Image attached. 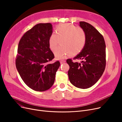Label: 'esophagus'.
<instances>
[{
  "label": "esophagus",
  "mask_w": 122,
  "mask_h": 122,
  "mask_svg": "<svg viewBox=\"0 0 122 122\" xmlns=\"http://www.w3.org/2000/svg\"><path fill=\"white\" fill-rule=\"evenodd\" d=\"M65 62H66V61H65V60H61L60 61V63L61 64H63V63H65Z\"/></svg>",
  "instance_id": "1"
}]
</instances>
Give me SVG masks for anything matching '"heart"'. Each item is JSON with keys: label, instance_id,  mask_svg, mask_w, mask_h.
I'll return each mask as SVG.
<instances>
[{"label": "heart", "instance_id": "obj_1", "mask_svg": "<svg viewBox=\"0 0 122 122\" xmlns=\"http://www.w3.org/2000/svg\"><path fill=\"white\" fill-rule=\"evenodd\" d=\"M56 34H51L48 39L50 49L54 51L61 41L62 46L54 51L57 59L63 58L71 54L76 55L81 53L86 42V34L84 29L70 24H62L56 28Z\"/></svg>", "mask_w": 122, "mask_h": 122}]
</instances>
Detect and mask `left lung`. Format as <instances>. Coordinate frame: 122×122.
I'll list each match as a JSON object with an SVG mask.
<instances>
[{"mask_svg": "<svg viewBox=\"0 0 122 122\" xmlns=\"http://www.w3.org/2000/svg\"><path fill=\"white\" fill-rule=\"evenodd\" d=\"M80 25L86 34V42L81 52L74 59H81V63L66 62L70 82L75 86L86 89L97 82L103 74L106 66V46L103 36L91 24L80 22Z\"/></svg>", "mask_w": 122, "mask_h": 122, "instance_id": "obj_1", "label": "left lung"}]
</instances>
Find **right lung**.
Instances as JSON below:
<instances>
[{
    "instance_id": "1",
    "label": "right lung",
    "mask_w": 122,
    "mask_h": 122,
    "mask_svg": "<svg viewBox=\"0 0 122 122\" xmlns=\"http://www.w3.org/2000/svg\"><path fill=\"white\" fill-rule=\"evenodd\" d=\"M52 33V24L40 23L25 32L19 42L16 68L25 84L35 91H46L53 86L60 65L59 61L49 63L54 58L48 44Z\"/></svg>"
}]
</instances>
